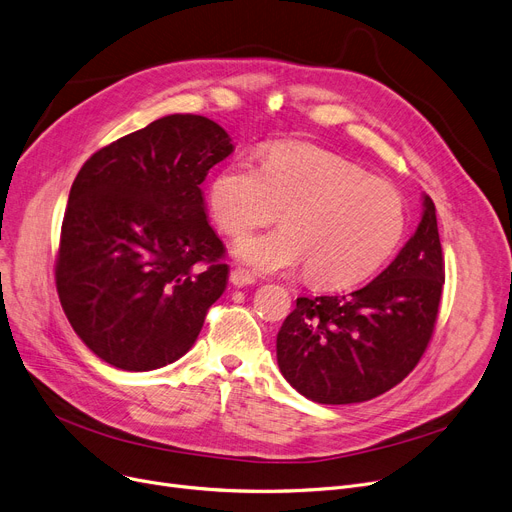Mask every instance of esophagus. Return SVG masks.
<instances>
[{
  "mask_svg": "<svg viewBox=\"0 0 512 512\" xmlns=\"http://www.w3.org/2000/svg\"><path fill=\"white\" fill-rule=\"evenodd\" d=\"M230 282H232L236 288L251 286V284H255V276L249 274L247 270H240V267H236V270L230 272Z\"/></svg>",
  "mask_w": 512,
  "mask_h": 512,
  "instance_id": "obj_1",
  "label": "esophagus"
}]
</instances>
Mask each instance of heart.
Instances as JSON below:
<instances>
[{
    "instance_id": "b5f03b06",
    "label": "heart",
    "mask_w": 512,
    "mask_h": 512,
    "mask_svg": "<svg viewBox=\"0 0 512 512\" xmlns=\"http://www.w3.org/2000/svg\"><path fill=\"white\" fill-rule=\"evenodd\" d=\"M207 203L228 236L270 224L282 228L238 240L234 255L261 274L297 270L321 286H348L392 255L405 232V199L388 180L307 143H272L259 166L232 161L211 178Z\"/></svg>"
}]
</instances>
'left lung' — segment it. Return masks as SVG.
<instances>
[{
  "label": "left lung",
  "mask_w": 512,
  "mask_h": 512,
  "mask_svg": "<svg viewBox=\"0 0 512 512\" xmlns=\"http://www.w3.org/2000/svg\"><path fill=\"white\" fill-rule=\"evenodd\" d=\"M444 286L436 205L423 195L415 234L367 286L299 297L276 338L286 382L319 405L380 396L415 369L434 334Z\"/></svg>",
  "instance_id": "left-lung-1"
}]
</instances>
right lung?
<instances>
[{"instance_id":"right-lung-1","label":"right lung","mask_w":512,"mask_h":512,"mask_svg":"<svg viewBox=\"0 0 512 512\" xmlns=\"http://www.w3.org/2000/svg\"><path fill=\"white\" fill-rule=\"evenodd\" d=\"M234 151L195 114L164 116L93 153L72 182L56 261L70 326L105 363L166 367L188 353L228 284L201 182Z\"/></svg>"}]
</instances>
